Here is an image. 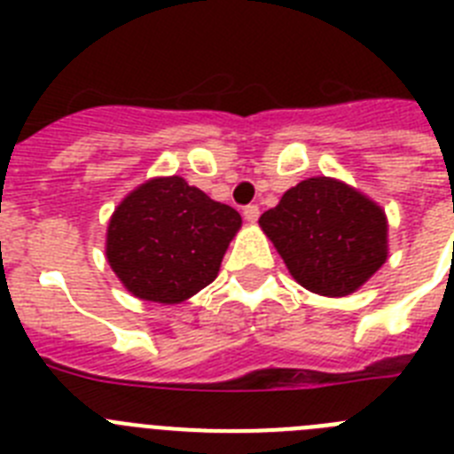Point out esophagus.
Segmentation results:
<instances>
[{
  "mask_svg": "<svg viewBox=\"0 0 454 454\" xmlns=\"http://www.w3.org/2000/svg\"><path fill=\"white\" fill-rule=\"evenodd\" d=\"M259 214H262V211H259V207H256V204H250V207L243 208V215H246L247 223H252V224L259 220Z\"/></svg>",
  "mask_w": 454,
  "mask_h": 454,
  "instance_id": "1",
  "label": "esophagus"
}]
</instances>
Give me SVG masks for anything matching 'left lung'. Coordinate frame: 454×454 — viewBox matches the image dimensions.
<instances>
[{
    "label": "left lung",
    "mask_w": 454,
    "mask_h": 454,
    "mask_svg": "<svg viewBox=\"0 0 454 454\" xmlns=\"http://www.w3.org/2000/svg\"><path fill=\"white\" fill-rule=\"evenodd\" d=\"M259 224L293 279L327 298L362 288L388 256L384 208L334 177H309L288 188Z\"/></svg>",
    "instance_id": "8db88e82"
}]
</instances>
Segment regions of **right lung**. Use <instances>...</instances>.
Wrapping results in <instances>:
<instances>
[{
  "instance_id": "1",
  "label": "right lung",
  "mask_w": 454,
  "mask_h": 454,
  "mask_svg": "<svg viewBox=\"0 0 454 454\" xmlns=\"http://www.w3.org/2000/svg\"><path fill=\"white\" fill-rule=\"evenodd\" d=\"M240 224L236 208L179 175L152 177L115 207L106 227V262L134 298L179 304L218 277Z\"/></svg>"
}]
</instances>
